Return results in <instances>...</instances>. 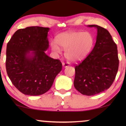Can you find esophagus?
Listing matches in <instances>:
<instances>
[{
    "label": "esophagus",
    "instance_id": "1",
    "mask_svg": "<svg viewBox=\"0 0 126 126\" xmlns=\"http://www.w3.org/2000/svg\"><path fill=\"white\" fill-rule=\"evenodd\" d=\"M69 66V63H63V68H66V67H68Z\"/></svg>",
    "mask_w": 126,
    "mask_h": 126
}]
</instances>
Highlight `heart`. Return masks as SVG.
<instances>
[{
  "label": "heart",
  "instance_id": "b5f03b06",
  "mask_svg": "<svg viewBox=\"0 0 126 126\" xmlns=\"http://www.w3.org/2000/svg\"><path fill=\"white\" fill-rule=\"evenodd\" d=\"M56 42H51L52 50L56 53L65 50V56L68 60L77 61L86 57L92 49L94 38L90 32H66L57 35Z\"/></svg>",
  "mask_w": 126,
  "mask_h": 126
}]
</instances>
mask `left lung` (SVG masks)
Instances as JSON below:
<instances>
[{"label": "left lung", "instance_id": "left-lung-1", "mask_svg": "<svg viewBox=\"0 0 126 126\" xmlns=\"http://www.w3.org/2000/svg\"><path fill=\"white\" fill-rule=\"evenodd\" d=\"M95 45L84 61L75 66V88L87 96L99 94L111 87L119 67L117 46L107 30L99 26Z\"/></svg>", "mask_w": 126, "mask_h": 126}]
</instances>
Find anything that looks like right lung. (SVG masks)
I'll return each mask as SVG.
<instances>
[{"label":"right lung","mask_w":126,"mask_h":126,"mask_svg":"<svg viewBox=\"0 0 126 126\" xmlns=\"http://www.w3.org/2000/svg\"><path fill=\"white\" fill-rule=\"evenodd\" d=\"M48 27L19 29L7 45L6 67L13 85L22 94L41 95L50 89L62 63L45 53Z\"/></svg>","instance_id":"1"}]
</instances>
